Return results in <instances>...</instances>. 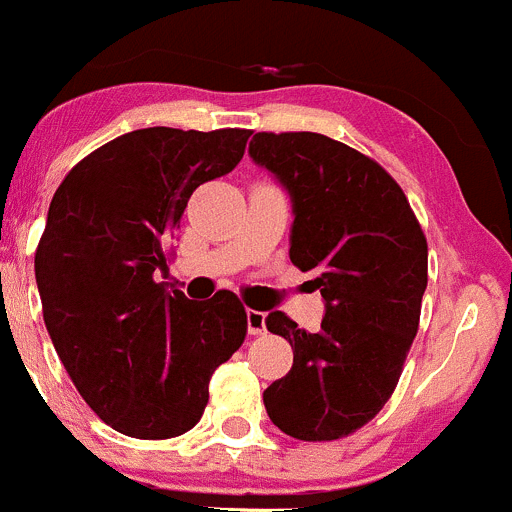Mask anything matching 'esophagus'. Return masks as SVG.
<instances>
[{
  "label": "esophagus",
  "instance_id": "34e87169",
  "mask_svg": "<svg viewBox=\"0 0 512 512\" xmlns=\"http://www.w3.org/2000/svg\"><path fill=\"white\" fill-rule=\"evenodd\" d=\"M247 332L250 334L265 332V312H260V309H247Z\"/></svg>",
  "mask_w": 512,
  "mask_h": 512
}]
</instances>
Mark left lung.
Here are the masks:
<instances>
[{
    "label": "left lung",
    "mask_w": 512,
    "mask_h": 512,
    "mask_svg": "<svg viewBox=\"0 0 512 512\" xmlns=\"http://www.w3.org/2000/svg\"><path fill=\"white\" fill-rule=\"evenodd\" d=\"M250 158L292 205L289 260L314 272L319 332L282 312L265 324L294 349L287 376L262 394L272 423L299 441L354 433L394 394L418 332L428 247L394 178L322 133H255Z\"/></svg>",
    "instance_id": "1"
}]
</instances>
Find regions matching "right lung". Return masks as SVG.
<instances>
[{
  "instance_id": "1",
  "label": "right lung",
  "mask_w": 512,
  "mask_h": 512,
  "mask_svg": "<svg viewBox=\"0 0 512 512\" xmlns=\"http://www.w3.org/2000/svg\"><path fill=\"white\" fill-rule=\"evenodd\" d=\"M252 131L138 128L81 160L54 193L34 257L44 324L94 414L133 438L190 431L247 314L220 289L195 302L158 275L198 185L227 175Z\"/></svg>"
}]
</instances>
